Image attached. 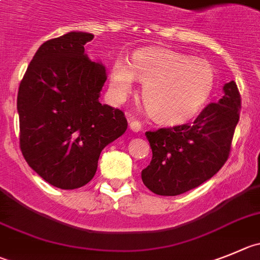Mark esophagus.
Here are the masks:
<instances>
[{"instance_id": "1", "label": "esophagus", "mask_w": 260, "mask_h": 260, "mask_svg": "<svg viewBox=\"0 0 260 260\" xmlns=\"http://www.w3.org/2000/svg\"><path fill=\"white\" fill-rule=\"evenodd\" d=\"M129 128L133 131V132H140L142 129L141 122H138L136 119H131L129 120Z\"/></svg>"}]
</instances>
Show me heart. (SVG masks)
<instances>
[{
  "label": "heart",
  "mask_w": 260,
  "mask_h": 260,
  "mask_svg": "<svg viewBox=\"0 0 260 260\" xmlns=\"http://www.w3.org/2000/svg\"><path fill=\"white\" fill-rule=\"evenodd\" d=\"M136 78L145 84L144 101L157 122L182 124L207 105L215 84L214 68L207 60L164 48L133 53L132 62L114 60L110 87L119 97L129 93Z\"/></svg>",
  "instance_id": "heart-1"
}]
</instances>
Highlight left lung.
Here are the masks:
<instances>
[{"instance_id":"1","label":"left lung","mask_w":260,"mask_h":260,"mask_svg":"<svg viewBox=\"0 0 260 260\" xmlns=\"http://www.w3.org/2000/svg\"><path fill=\"white\" fill-rule=\"evenodd\" d=\"M224 96L210 103L193 123L147 131L152 159L142 171L144 185L156 195L176 196L212 178L227 161L239 123L241 96L231 81Z\"/></svg>"}]
</instances>
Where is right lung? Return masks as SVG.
I'll list each match as a JSON object with an SVG mask.
<instances>
[{
	"label": "right lung",
	"mask_w": 260,
	"mask_h": 260,
	"mask_svg": "<svg viewBox=\"0 0 260 260\" xmlns=\"http://www.w3.org/2000/svg\"><path fill=\"white\" fill-rule=\"evenodd\" d=\"M91 33L46 41L18 92L20 150L46 182L62 190L87 185L106 145L125 132L124 113L99 101L108 75L84 53Z\"/></svg>",
	"instance_id": "right-lung-1"
}]
</instances>
